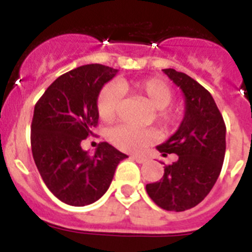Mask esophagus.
<instances>
[{
  "mask_svg": "<svg viewBox=\"0 0 252 252\" xmlns=\"http://www.w3.org/2000/svg\"><path fill=\"white\" fill-rule=\"evenodd\" d=\"M132 158L136 162H138V163H145L148 161V157H145V156H137V154H134V156H132Z\"/></svg>",
  "mask_w": 252,
  "mask_h": 252,
  "instance_id": "34e87169",
  "label": "esophagus"
}]
</instances>
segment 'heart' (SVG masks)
I'll return each instance as SVG.
<instances>
[{"label": "heart", "instance_id": "1", "mask_svg": "<svg viewBox=\"0 0 252 252\" xmlns=\"http://www.w3.org/2000/svg\"><path fill=\"white\" fill-rule=\"evenodd\" d=\"M120 90L130 91L134 95H138L153 110H157L158 122L162 126L168 128L175 126L179 120V112L168 108L174 99L172 90L168 85L158 78H146L138 81L122 80L119 82V87L111 84L103 86L96 99L99 118L103 122L112 123L118 118L122 106ZM108 138L119 149L137 153L156 141V133L150 129H137L132 126H120L110 130Z\"/></svg>", "mask_w": 252, "mask_h": 252}]
</instances>
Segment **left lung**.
<instances>
[{
    "instance_id": "obj_1",
    "label": "left lung",
    "mask_w": 252,
    "mask_h": 252,
    "mask_svg": "<svg viewBox=\"0 0 252 252\" xmlns=\"http://www.w3.org/2000/svg\"><path fill=\"white\" fill-rule=\"evenodd\" d=\"M183 91V122L167 141L157 146L163 157L178 159L165 167L161 180L146 184L150 199L165 211L183 212L196 207L211 192L222 168L226 126L211 93L186 73L163 69Z\"/></svg>"
}]
</instances>
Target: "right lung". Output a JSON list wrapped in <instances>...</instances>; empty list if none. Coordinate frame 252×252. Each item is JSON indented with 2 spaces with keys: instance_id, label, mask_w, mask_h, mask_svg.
<instances>
[{
  "instance_id": "obj_1",
  "label": "right lung",
  "mask_w": 252,
  "mask_h": 252,
  "mask_svg": "<svg viewBox=\"0 0 252 252\" xmlns=\"http://www.w3.org/2000/svg\"><path fill=\"white\" fill-rule=\"evenodd\" d=\"M116 73L100 64L73 69L51 84L35 104L33 161L49 191L68 205L85 207L100 199L119 162L126 158L108 142H100L94 156L81 146L98 124L99 91Z\"/></svg>"
}]
</instances>
